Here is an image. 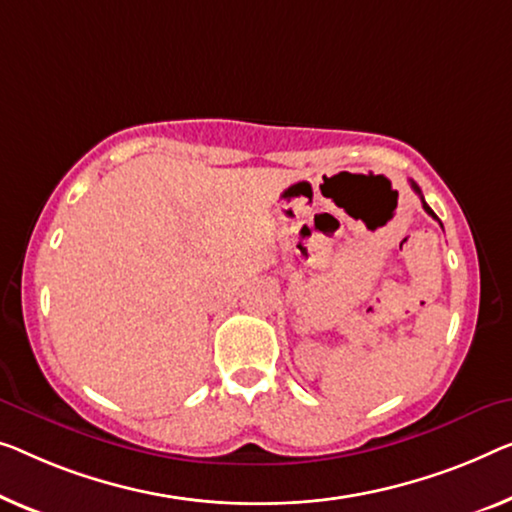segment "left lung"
<instances>
[{
	"label": "left lung",
	"instance_id": "8db88e82",
	"mask_svg": "<svg viewBox=\"0 0 512 512\" xmlns=\"http://www.w3.org/2000/svg\"><path fill=\"white\" fill-rule=\"evenodd\" d=\"M411 188H414V190H416V193H418V197H421V202H423V209H425V211H427V213H430V216H432V218H434V220H439V218H437V213H434V211H432V209H430V207H427V202H425V200H423V193H421V188H418V186H416V183H414V181H411Z\"/></svg>",
	"mask_w": 512,
	"mask_h": 512
}]
</instances>
